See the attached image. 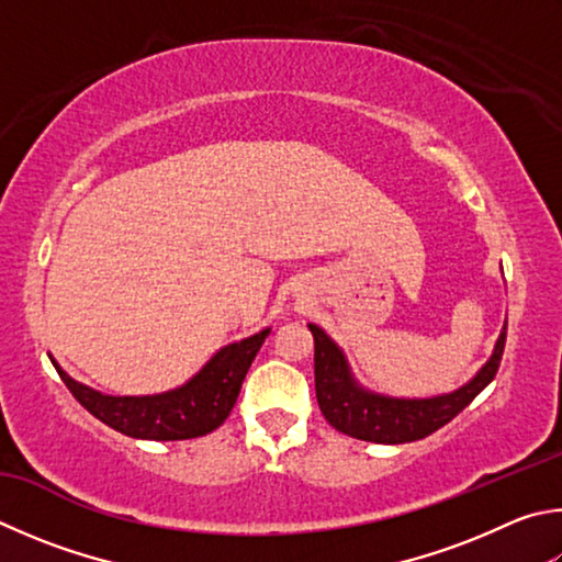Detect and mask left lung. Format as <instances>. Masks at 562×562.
<instances>
[{
  "instance_id": "obj_1",
  "label": "left lung",
  "mask_w": 562,
  "mask_h": 562,
  "mask_svg": "<svg viewBox=\"0 0 562 562\" xmlns=\"http://www.w3.org/2000/svg\"><path fill=\"white\" fill-rule=\"evenodd\" d=\"M314 336V387L316 403L322 407L326 423L336 430L356 437V440L379 445L415 442L440 430L442 425L464 411L484 387L494 381L504 356L506 326L494 346L492 359L484 363L472 381L454 393L405 401V397H385L369 393L356 385L349 366L329 336L316 324H307Z\"/></svg>"
}]
</instances>
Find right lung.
Segmentation results:
<instances>
[{
  "label": "right lung",
  "instance_id": "1",
  "mask_svg": "<svg viewBox=\"0 0 562 562\" xmlns=\"http://www.w3.org/2000/svg\"><path fill=\"white\" fill-rule=\"evenodd\" d=\"M268 334L270 329H262L250 339L226 346L187 385L161 395H103L93 387L76 383L66 371L58 369L54 359L50 361L76 401L112 430L137 437V440H191V437L213 432L231 415L243 379Z\"/></svg>",
  "mask_w": 562,
  "mask_h": 562
}]
</instances>
